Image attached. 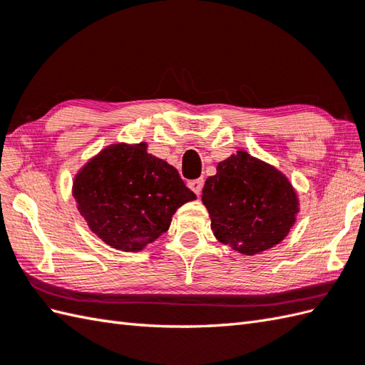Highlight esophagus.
Masks as SVG:
<instances>
[{
  "label": "esophagus",
  "mask_w": 365,
  "mask_h": 365,
  "mask_svg": "<svg viewBox=\"0 0 365 365\" xmlns=\"http://www.w3.org/2000/svg\"><path fill=\"white\" fill-rule=\"evenodd\" d=\"M188 187L195 191L197 196H200V192H202V188H204V178H196V180H191L188 183Z\"/></svg>",
  "instance_id": "esophagus-1"
}]
</instances>
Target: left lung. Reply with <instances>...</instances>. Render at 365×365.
<instances>
[{"instance_id": "obj_1", "label": "left lung", "mask_w": 365, "mask_h": 365, "mask_svg": "<svg viewBox=\"0 0 365 365\" xmlns=\"http://www.w3.org/2000/svg\"><path fill=\"white\" fill-rule=\"evenodd\" d=\"M202 202L215 237L245 255L281 243L299 212L289 178L245 150L218 163L205 180Z\"/></svg>"}]
</instances>
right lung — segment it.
<instances>
[{
	"mask_svg": "<svg viewBox=\"0 0 365 365\" xmlns=\"http://www.w3.org/2000/svg\"><path fill=\"white\" fill-rule=\"evenodd\" d=\"M73 197L89 229L111 247L141 251L169 229L173 215L196 195L174 166L147 144H111L73 180Z\"/></svg>",
	"mask_w": 365,
	"mask_h": 365,
	"instance_id": "add662e5",
	"label": "right lung"
}]
</instances>
